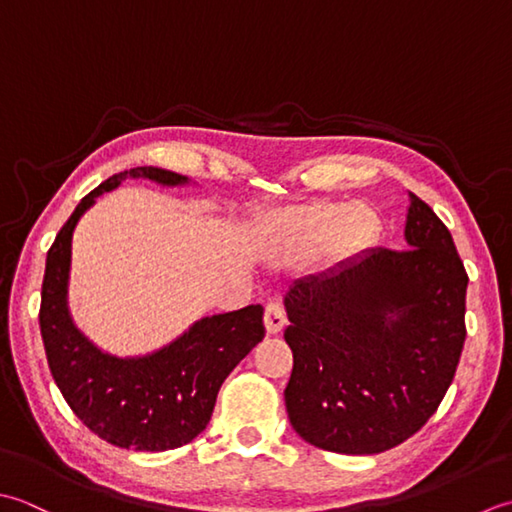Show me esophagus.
<instances>
[{"mask_svg": "<svg viewBox=\"0 0 512 512\" xmlns=\"http://www.w3.org/2000/svg\"><path fill=\"white\" fill-rule=\"evenodd\" d=\"M285 325H287V316H285L283 305H278V302H269L265 307V329L269 336H278V333L285 329Z\"/></svg>", "mask_w": 512, "mask_h": 512, "instance_id": "esophagus-1", "label": "esophagus"}]
</instances>
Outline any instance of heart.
Masks as SVG:
<instances>
[{"instance_id": "heart-1", "label": "heart", "mask_w": 512, "mask_h": 512, "mask_svg": "<svg viewBox=\"0 0 512 512\" xmlns=\"http://www.w3.org/2000/svg\"><path fill=\"white\" fill-rule=\"evenodd\" d=\"M375 214L367 205H347L336 201H316L289 205L269 212L258 225L256 247L267 260L291 263L314 256L329 247L342 256L364 238V229L373 225Z\"/></svg>"}]
</instances>
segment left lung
Returning a JSON list of instances; mask_svg holds the SVG:
<instances>
[{
	"label": "left lung",
	"instance_id": "1",
	"mask_svg": "<svg viewBox=\"0 0 512 512\" xmlns=\"http://www.w3.org/2000/svg\"><path fill=\"white\" fill-rule=\"evenodd\" d=\"M404 241L375 247L285 294L294 369L285 389L302 440L375 455L409 440L440 406L462 356L468 276L446 225L409 192Z\"/></svg>",
	"mask_w": 512,
	"mask_h": 512
}]
</instances>
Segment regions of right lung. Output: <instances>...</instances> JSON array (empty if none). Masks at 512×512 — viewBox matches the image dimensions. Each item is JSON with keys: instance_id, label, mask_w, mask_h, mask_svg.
<instances>
[{"instance_id": "obj_1", "label": "right lung", "mask_w": 512, "mask_h": 512, "mask_svg": "<svg viewBox=\"0 0 512 512\" xmlns=\"http://www.w3.org/2000/svg\"><path fill=\"white\" fill-rule=\"evenodd\" d=\"M125 179L161 187L194 183L176 172L143 165L110 176L81 198L46 258L39 325L52 378L79 420L108 444L161 453L205 431L221 384L265 338L263 307L205 316L172 342L141 356L121 358L97 347L70 311L72 234L97 198L117 190Z\"/></svg>"}]
</instances>
